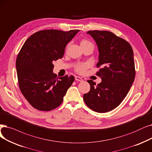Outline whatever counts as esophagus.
Segmentation results:
<instances>
[{
	"mask_svg": "<svg viewBox=\"0 0 152 152\" xmlns=\"http://www.w3.org/2000/svg\"><path fill=\"white\" fill-rule=\"evenodd\" d=\"M75 80H76V81H80V82H83V80L81 77H79V76H75Z\"/></svg>",
	"mask_w": 152,
	"mask_h": 152,
	"instance_id": "obj_1",
	"label": "esophagus"
}]
</instances>
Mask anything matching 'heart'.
<instances>
[{
    "label": "heart",
    "instance_id": "obj_1",
    "mask_svg": "<svg viewBox=\"0 0 152 152\" xmlns=\"http://www.w3.org/2000/svg\"><path fill=\"white\" fill-rule=\"evenodd\" d=\"M81 46H87V45H93L90 41L88 40V39H83L81 42ZM89 65L88 63H81L79 64L75 68V70L76 72L79 74H84V72L86 71V69L88 68Z\"/></svg>",
    "mask_w": 152,
    "mask_h": 152
}]
</instances>
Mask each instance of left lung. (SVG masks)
<instances>
[{"label": "left lung", "mask_w": 152, "mask_h": 152, "mask_svg": "<svg viewBox=\"0 0 152 152\" xmlns=\"http://www.w3.org/2000/svg\"><path fill=\"white\" fill-rule=\"evenodd\" d=\"M97 45L99 56L96 75L102 79L96 84L87 81L90 91L84 94V102L91 109L104 113L116 108L123 101L135 76L134 53L130 43L109 31L89 30Z\"/></svg>", "instance_id": "1"}]
</instances>
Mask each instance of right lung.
Instances as JSON below:
<instances>
[{
	"instance_id": "right-lung-1",
	"label": "right lung",
	"mask_w": 152,
	"mask_h": 152,
	"mask_svg": "<svg viewBox=\"0 0 152 152\" xmlns=\"http://www.w3.org/2000/svg\"><path fill=\"white\" fill-rule=\"evenodd\" d=\"M79 31H39L31 35L20 50L16 60L19 88L35 109L49 111L62 103L75 77H57L53 72V63L63 58L66 46Z\"/></svg>"
}]
</instances>
